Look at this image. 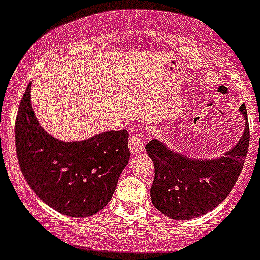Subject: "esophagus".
I'll use <instances>...</instances> for the list:
<instances>
[{"mask_svg":"<svg viewBox=\"0 0 260 260\" xmlns=\"http://www.w3.org/2000/svg\"><path fill=\"white\" fill-rule=\"evenodd\" d=\"M129 150L133 155H138L144 151V138H142V135L140 133V131H137L129 138Z\"/></svg>","mask_w":260,"mask_h":260,"instance_id":"obj_1","label":"esophagus"}]
</instances>
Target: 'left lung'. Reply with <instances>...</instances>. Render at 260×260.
<instances>
[{
  "label": "left lung",
  "mask_w": 260,
  "mask_h": 260,
  "mask_svg": "<svg viewBox=\"0 0 260 260\" xmlns=\"http://www.w3.org/2000/svg\"><path fill=\"white\" fill-rule=\"evenodd\" d=\"M245 129L241 138L224 156L192 159L169 149L159 140L146 145L155 167L150 195L154 207L174 220H188L218 207L234 188L249 150L250 132L245 105Z\"/></svg>",
  "instance_id": "obj_1"
}]
</instances>
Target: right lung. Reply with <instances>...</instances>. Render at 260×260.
Instances as JSON below:
<instances>
[{"label":"right lung","mask_w":260,"mask_h":260,"mask_svg":"<svg viewBox=\"0 0 260 260\" xmlns=\"http://www.w3.org/2000/svg\"><path fill=\"white\" fill-rule=\"evenodd\" d=\"M30 86L21 99L15 122L16 155L24 178L56 212L74 218L96 214L110 201L129 161L128 132L106 131L75 142L57 140L38 123Z\"/></svg>","instance_id":"1"}]
</instances>
